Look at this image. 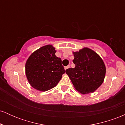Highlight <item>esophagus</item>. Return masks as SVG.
<instances>
[{
	"mask_svg": "<svg viewBox=\"0 0 125 125\" xmlns=\"http://www.w3.org/2000/svg\"><path fill=\"white\" fill-rule=\"evenodd\" d=\"M69 67H70V66L68 65V66H67L64 67V69L66 70V69H68V68H69Z\"/></svg>",
	"mask_w": 125,
	"mask_h": 125,
	"instance_id": "esophagus-1",
	"label": "esophagus"
}]
</instances>
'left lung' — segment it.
<instances>
[{
	"label": "left lung",
	"instance_id": "left-lung-1",
	"mask_svg": "<svg viewBox=\"0 0 125 125\" xmlns=\"http://www.w3.org/2000/svg\"><path fill=\"white\" fill-rule=\"evenodd\" d=\"M75 64L66 73L71 79L74 88L82 94L94 92L102 84L106 67L101 58L89 48H83L73 52Z\"/></svg>",
	"mask_w": 125,
	"mask_h": 125
}]
</instances>
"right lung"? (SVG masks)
I'll return each mask as SVG.
<instances>
[{
	"mask_svg": "<svg viewBox=\"0 0 125 125\" xmlns=\"http://www.w3.org/2000/svg\"><path fill=\"white\" fill-rule=\"evenodd\" d=\"M55 49L46 45L34 52L26 63V75L31 85L46 91L57 85L64 73L62 60L55 55Z\"/></svg>",
	"mask_w": 125,
	"mask_h": 125,
	"instance_id": "right-lung-1",
	"label": "right lung"
}]
</instances>
